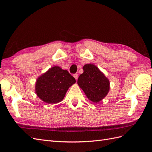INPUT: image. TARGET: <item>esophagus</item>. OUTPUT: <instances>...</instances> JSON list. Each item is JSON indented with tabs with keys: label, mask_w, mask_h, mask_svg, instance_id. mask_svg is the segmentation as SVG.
Segmentation results:
<instances>
[{
	"label": "esophagus",
	"mask_w": 152,
	"mask_h": 152,
	"mask_svg": "<svg viewBox=\"0 0 152 152\" xmlns=\"http://www.w3.org/2000/svg\"><path fill=\"white\" fill-rule=\"evenodd\" d=\"M74 78H75V79H76V80H78V74H74Z\"/></svg>",
	"instance_id": "esophagus-1"
}]
</instances>
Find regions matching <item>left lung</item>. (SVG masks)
I'll return each mask as SVG.
<instances>
[{
  "mask_svg": "<svg viewBox=\"0 0 152 152\" xmlns=\"http://www.w3.org/2000/svg\"><path fill=\"white\" fill-rule=\"evenodd\" d=\"M83 72L80 74L78 84L90 101L99 102L107 95L110 82L98 67L93 64H86L83 67Z\"/></svg>",
  "mask_w": 152,
  "mask_h": 152,
  "instance_id": "1",
  "label": "left lung"
}]
</instances>
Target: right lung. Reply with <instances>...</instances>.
Returning a JSON list of instances; mask_svg holds the SVG:
<instances>
[{"instance_id": "1", "label": "right lung", "mask_w": 152, "mask_h": 152, "mask_svg": "<svg viewBox=\"0 0 152 152\" xmlns=\"http://www.w3.org/2000/svg\"><path fill=\"white\" fill-rule=\"evenodd\" d=\"M75 82V78L68 70L56 66L38 77L35 92L44 102L56 104L62 101L68 89Z\"/></svg>"}]
</instances>
